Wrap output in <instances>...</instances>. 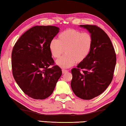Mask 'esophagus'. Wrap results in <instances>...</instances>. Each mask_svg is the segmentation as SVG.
I'll list each match as a JSON object with an SVG mask.
<instances>
[{
    "label": "esophagus",
    "instance_id": "1",
    "mask_svg": "<svg viewBox=\"0 0 126 126\" xmlns=\"http://www.w3.org/2000/svg\"><path fill=\"white\" fill-rule=\"evenodd\" d=\"M67 72H68L67 70H66V69H62V73H63V74H64V73H67Z\"/></svg>",
    "mask_w": 126,
    "mask_h": 126
}]
</instances>
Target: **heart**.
<instances>
[{"label": "heart", "mask_w": 126, "mask_h": 126, "mask_svg": "<svg viewBox=\"0 0 126 126\" xmlns=\"http://www.w3.org/2000/svg\"><path fill=\"white\" fill-rule=\"evenodd\" d=\"M92 46V37L88 33L68 29L58 35V39H53L49 43L52 56L59 58L65 51V55L56 61V64L68 68L77 63H80L88 57Z\"/></svg>", "instance_id": "1"}]
</instances>
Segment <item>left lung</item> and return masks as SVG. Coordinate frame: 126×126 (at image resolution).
Segmentation results:
<instances>
[{
  "label": "left lung",
  "instance_id": "left-lung-1",
  "mask_svg": "<svg viewBox=\"0 0 126 126\" xmlns=\"http://www.w3.org/2000/svg\"><path fill=\"white\" fill-rule=\"evenodd\" d=\"M92 37L88 57L71 70V88L78 97L91 99L98 96L111 83L116 64V55L107 34L96 25H80Z\"/></svg>",
  "mask_w": 126,
  "mask_h": 126
}]
</instances>
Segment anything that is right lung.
<instances>
[{"instance_id": "1", "label": "right lung", "mask_w": 126, "mask_h": 126, "mask_svg": "<svg viewBox=\"0 0 126 126\" xmlns=\"http://www.w3.org/2000/svg\"><path fill=\"white\" fill-rule=\"evenodd\" d=\"M59 32L58 27L34 26L16 42L12 53V67L15 80L29 97L46 99L52 94L62 74L54 65L49 43Z\"/></svg>"}]
</instances>
